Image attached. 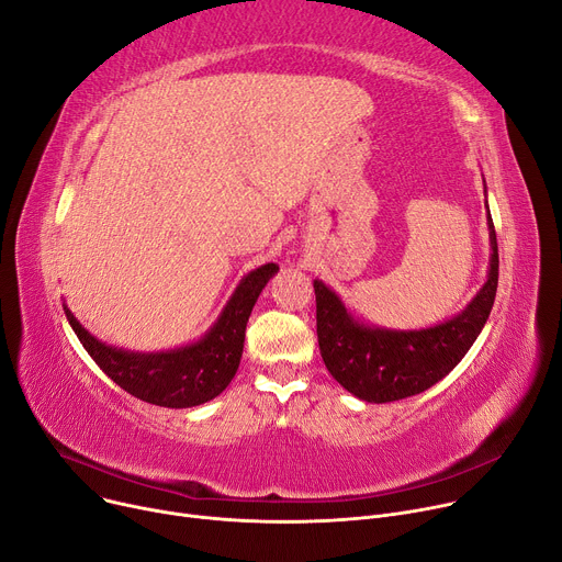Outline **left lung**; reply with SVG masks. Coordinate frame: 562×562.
Returning <instances> with one entry per match:
<instances>
[{
  "mask_svg": "<svg viewBox=\"0 0 562 562\" xmlns=\"http://www.w3.org/2000/svg\"><path fill=\"white\" fill-rule=\"evenodd\" d=\"M486 218L491 236L486 283L461 313L437 326L418 330L369 326L356 319L324 281H313L319 351L344 390L367 403H394L429 390L461 362L482 333L497 292L499 256L488 200Z\"/></svg>",
  "mask_w": 562,
  "mask_h": 562,
  "instance_id": "obj_1",
  "label": "left lung"
}]
</instances>
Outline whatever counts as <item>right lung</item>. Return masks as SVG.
Returning a JSON list of instances; mask_svg holds the SVG:
<instances>
[{"label": "right lung", "instance_id": "right-lung-1", "mask_svg": "<svg viewBox=\"0 0 562 562\" xmlns=\"http://www.w3.org/2000/svg\"><path fill=\"white\" fill-rule=\"evenodd\" d=\"M277 272V263H266L245 274L213 326L198 341L170 351L139 353L110 347L85 328L65 304L63 308L85 351L121 390L150 405L184 409L202 405L227 390L243 358L251 308Z\"/></svg>", "mask_w": 562, "mask_h": 562}]
</instances>
